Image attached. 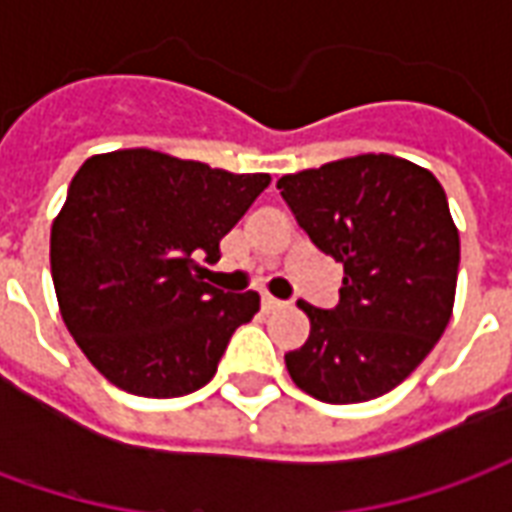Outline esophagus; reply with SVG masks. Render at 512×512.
<instances>
[{
	"mask_svg": "<svg viewBox=\"0 0 512 512\" xmlns=\"http://www.w3.org/2000/svg\"><path fill=\"white\" fill-rule=\"evenodd\" d=\"M260 304H263V310H266V312H274V310H279V307H282V301L274 299V296H263V301H260Z\"/></svg>",
	"mask_w": 512,
	"mask_h": 512,
	"instance_id": "esophagus-1",
	"label": "esophagus"
}]
</instances>
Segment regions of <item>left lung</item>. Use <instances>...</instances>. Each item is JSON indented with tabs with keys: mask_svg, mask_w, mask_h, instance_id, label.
I'll list each match as a JSON object with an SVG mask.
<instances>
[{
	"mask_svg": "<svg viewBox=\"0 0 512 512\" xmlns=\"http://www.w3.org/2000/svg\"><path fill=\"white\" fill-rule=\"evenodd\" d=\"M323 255L343 263L340 304L299 301L307 343L285 354L293 384L323 403H365L406 381L447 329L461 241L428 169L367 153L277 180Z\"/></svg>",
	"mask_w": 512,
	"mask_h": 512,
	"instance_id": "8db88e82",
	"label": "left lung"
}]
</instances>
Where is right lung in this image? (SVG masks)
<instances>
[{
  "label": "right lung",
  "instance_id": "1",
  "mask_svg": "<svg viewBox=\"0 0 512 512\" xmlns=\"http://www.w3.org/2000/svg\"><path fill=\"white\" fill-rule=\"evenodd\" d=\"M268 183L266 172L233 175L145 147L84 161L51 224V279L101 376L139 397L211 381L260 296L202 282L197 257L219 260V241Z\"/></svg>",
  "mask_w": 512,
  "mask_h": 512
}]
</instances>
